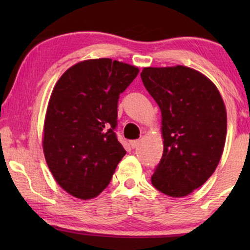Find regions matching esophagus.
<instances>
[{
  "instance_id": "34e87169",
  "label": "esophagus",
  "mask_w": 250,
  "mask_h": 250,
  "mask_svg": "<svg viewBox=\"0 0 250 250\" xmlns=\"http://www.w3.org/2000/svg\"><path fill=\"white\" fill-rule=\"evenodd\" d=\"M140 142H141V140H133V141L129 142V145H131L132 149H135V148H138V146L140 145Z\"/></svg>"
}]
</instances>
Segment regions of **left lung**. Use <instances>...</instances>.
I'll return each instance as SVG.
<instances>
[{"instance_id":"8db88e82","label":"left lung","mask_w":250,"mask_h":250,"mask_svg":"<svg viewBox=\"0 0 250 250\" xmlns=\"http://www.w3.org/2000/svg\"><path fill=\"white\" fill-rule=\"evenodd\" d=\"M143 85L162 111L164 152L152 186L184 197L215 172L227 136V110L216 86L184 66L145 68Z\"/></svg>"}]
</instances>
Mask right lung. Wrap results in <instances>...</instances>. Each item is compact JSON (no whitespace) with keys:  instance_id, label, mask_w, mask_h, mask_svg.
I'll return each mask as SVG.
<instances>
[{"instance_id":"1","label":"right lung","mask_w":250,"mask_h":250,"mask_svg":"<svg viewBox=\"0 0 250 250\" xmlns=\"http://www.w3.org/2000/svg\"><path fill=\"white\" fill-rule=\"evenodd\" d=\"M139 69L108 58L82 61L57 82L44 123L43 150L58 184L71 196L100 194L125 156L116 135L119 94Z\"/></svg>"}]
</instances>
